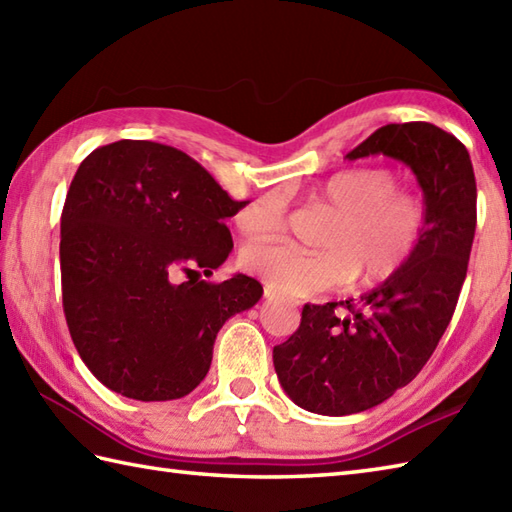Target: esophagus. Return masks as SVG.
Here are the masks:
<instances>
[{
	"label": "esophagus",
	"mask_w": 512,
	"mask_h": 512,
	"mask_svg": "<svg viewBox=\"0 0 512 512\" xmlns=\"http://www.w3.org/2000/svg\"><path fill=\"white\" fill-rule=\"evenodd\" d=\"M264 297H266L268 301H286L284 297L277 295V292H275V290H270V288H266V290H264Z\"/></svg>",
	"instance_id": "1"
}]
</instances>
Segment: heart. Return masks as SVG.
<instances>
[{"instance_id": "obj_1", "label": "heart", "mask_w": 512, "mask_h": 512, "mask_svg": "<svg viewBox=\"0 0 512 512\" xmlns=\"http://www.w3.org/2000/svg\"><path fill=\"white\" fill-rule=\"evenodd\" d=\"M314 200L336 211L323 250L255 242L242 250V268L288 297L347 284L358 270L365 286L394 279L418 253L429 226V204L418 189L400 187L389 167H350L323 180ZM288 195L270 189L235 215L246 237L277 235L286 224Z\"/></svg>"}]
</instances>
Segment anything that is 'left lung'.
I'll return each instance as SVG.
<instances>
[{
  "instance_id": "8db88e82",
  "label": "left lung",
  "mask_w": 512,
  "mask_h": 512,
  "mask_svg": "<svg viewBox=\"0 0 512 512\" xmlns=\"http://www.w3.org/2000/svg\"><path fill=\"white\" fill-rule=\"evenodd\" d=\"M383 154L405 162L429 204V226L407 268L361 301L306 303L297 332L275 345L281 387L321 416L372 409L427 365L458 306L477 224L471 156L431 123H391L347 158Z\"/></svg>"
}]
</instances>
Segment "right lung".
<instances>
[{
  "mask_svg": "<svg viewBox=\"0 0 512 512\" xmlns=\"http://www.w3.org/2000/svg\"><path fill=\"white\" fill-rule=\"evenodd\" d=\"M176 147L118 140L81 162L61 213L63 312L76 352L105 387L154 402L191 394L211 367L226 319L253 308L262 284L220 268L226 217L244 209Z\"/></svg>",
  "mask_w": 512,
  "mask_h": 512,
  "instance_id": "right-lung-1",
  "label": "right lung"
}]
</instances>
